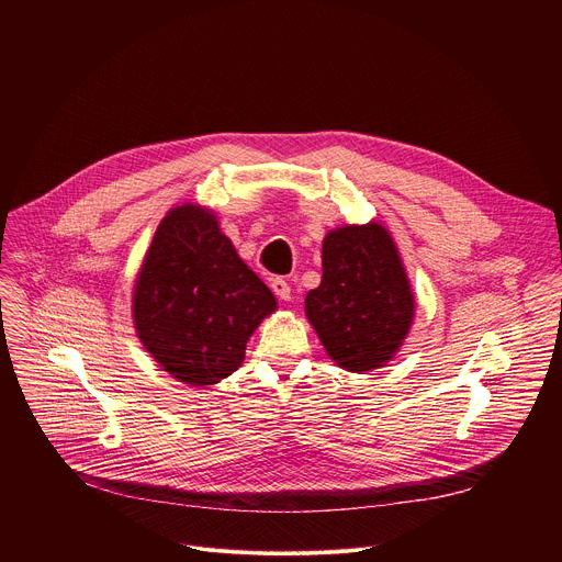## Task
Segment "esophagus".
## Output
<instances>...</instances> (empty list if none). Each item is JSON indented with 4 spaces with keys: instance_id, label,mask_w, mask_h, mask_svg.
Segmentation results:
<instances>
[{
    "instance_id": "1",
    "label": "esophagus",
    "mask_w": 562,
    "mask_h": 562,
    "mask_svg": "<svg viewBox=\"0 0 562 562\" xmlns=\"http://www.w3.org/2000/svg\"><path fill=\"white\" fill-rule=\"evenodd\" d=\"M271 289L280 300H291V284L284 278H273Z\"/></svg>"
}]
</instances>
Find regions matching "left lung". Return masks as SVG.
<instances>
[{
    "label": "left lung",
    "mask_w": 562,
    "mask_h": 562,
    "mask_svg": "<svg viewBox=\"0 0 562 562\" xmlns=\"http://www.w3.org/2000/svg\"><path fill=\"white\" fill-rule=\"evenodd\" d=\"M304 313L345 371H373L395 358L412 331L416 295L380 222L345 224L325 235L323 280L306 293Z\"/></svg>",
    "instance_id": "obj_1"
}]
</instances>
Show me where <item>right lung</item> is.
Here are the masks:
<instances>
[{
	"instance_id": "add662e5",
	"label": "right lung",
	"mask_w": 562,
	"mask_h": 562,
	"mask_svg": "<svg viewBox=\"0 0 562 562\" xmlns=\"http://www.w3.org/2000/svg\"><path fill=\"white\" fill-rule=\"evenodd\" d=\"M133 325L150 358L189 386H211L245 360L276 313L271 289L237 256L217 215L173 206L159 222L133 284Z\"/></svg>"
}]
</instances>
